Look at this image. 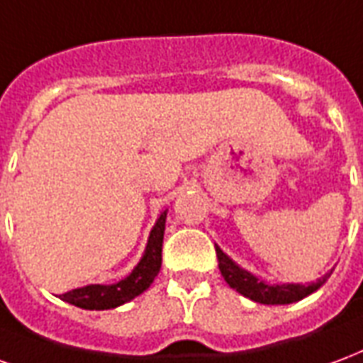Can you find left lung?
I'll return each instance as SVG.
<instances>
[{"mask_svg": "<svg viewBox=\"0 0 363 363\" xmlns=\"http://www.w3.org/2000/svg\"><path fill=\"white\" fill-rule=\"evenodd\" d=\"M216 257H218V269L230 288H234L236 292L250 300L267 303V306H282V303L301 300L311 292H315L319 286H323L330 277V274H325L323 279L311 282V284H267L265 280L255 279L251 272L240 269L226 253H222L218 245H216Z\"/></svg>", "mask_w": 363, "mask_h": 363, "instance_id": "8db88e82", "label": "left lung"}]
</instances>
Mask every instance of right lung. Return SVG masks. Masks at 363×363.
Returning a JSON list of instances; mask_svg holds the SVG:
<instances>
[{
    "mask_svg": "<svg viewBox=\"0 0 363 363\" xmlns=\"http://www.w3.org/2000/svg\"><path fill=\"white\" fill-rule=\"evenodd\" d=\"M164 224H166V211L156 220L145 255L129 277L116 284H91V286L69 290L62 294L60 298L83 309H112L145 292L152 284V280L156 279L162 265Z\"/></svg>",
    "mask_w": 363,
    "mask_h": 363,
    "instance_id": "obj_1",
    "label": "right lung"
}]
</instances>
